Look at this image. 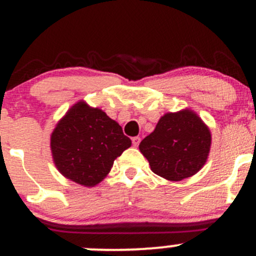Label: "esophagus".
<instances>
[{
  "mask_svg": "<svg viewBox=\"0 0 256 256\" xmlns=\"http://www.w3.org/2000/svg\"><path fill=\"white\" fill-rule=\"evenodd\" d=\"M140 141H141V138L140 137H132V146L134 147H137L140 144Z\"/></svg>",
  "mask_w": 256,
  "mask_h": 256,
  "instance_id": "34e87169",
  "label": "esophagus"
}]
</instances>
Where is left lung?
<instances>
[{
    "label": "left lung",
    "mask_w": 256,
    "mask_h": 256,
    "mask_svg": "<svg viewBox=\"0 0 256 256\" xmlns=\"http://www.w3.org/2000/svg\"><path fill=\"white\" fill-rule=\"evenodd\" d=\"M211 131L192 109L166 112L138 148L150 170L170 182L195 176L208 158Z\"/></svg>",
    "instance_id": "obj_1"
}]
</instances>
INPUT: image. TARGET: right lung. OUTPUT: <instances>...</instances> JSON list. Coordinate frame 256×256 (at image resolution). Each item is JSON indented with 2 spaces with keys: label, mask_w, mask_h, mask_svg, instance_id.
Returning <instances> with one entry per match:
<instances>
[{
  "label": "right lung",
  "mask_w": 256,
  "mask_h": 256,
  "mask_svg": "<svg viewBox=\"0 0 256 256\" xmlns=\"http://www.w3.org/2000/svg\"><path fill=\"white\" fill-rule=\"evenodd\" d=\"M131 146L115 120L84 100L74 104L50 136L55 166L66 179L93 188L109 174L114 160Z\"/></svg>",
  "instance_id": "add662e5"
}]
</instances>
